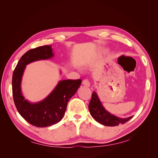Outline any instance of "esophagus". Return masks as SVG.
Returning <instances> with one entry per match:
<instances>
[{"label":"esophagus","mask_w":158,"mask_h":158,"mask_svg":"<svg viewBox=\"0 0 158 158\" xmlns=\"http://www.w3.org/2000/svg\"><path fill=\"white\" fill-rule=\"evenodd\" d=\"M82 84H83L84 85H85V86H89V85H90V84H89V80H87V79H84V80H83V81H82Z\"/></svg>","instance_id":"obj_1"}]
</instances>
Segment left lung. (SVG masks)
Wrapping results in <instances>:
<instances>
[{"instance_id":"obj_1","label":"left lung","mask_w":158,"mask_h":158,"mask_svg":"<svg viewBox=\"0 0 158 158\" xmlns=\"http://www.w3.org/2000/svg\"><path fill=\"white\" fill-rule=\"evenodd\" d=\"M88 107L91 115L97 122L105 126H118L119 124L125 123L132 118V117H131L126 118H121L109 113L103 107L95 92H94L92 94V98Z\"/></svg>"}]
</instances>
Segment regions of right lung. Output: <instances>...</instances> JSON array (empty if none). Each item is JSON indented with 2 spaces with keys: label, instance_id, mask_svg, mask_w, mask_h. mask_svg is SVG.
I'll list each match as a JSON object with an SVG mask.
<instances>
[{
  "label": "right lung",
  "instance_id": "add662e5",
  "mask_svg": "<svg viewBox=\"0 0 158 158\" xmlns=\"http://www.w3.org/2000/svg\"><path fill=\"white\" fill-rule=\"evenodd\" d=\"M50 45L36 47L26 52L16 66L12 75V95L14 104L20 115L31 125L46 127L59 122L63 117L70 99L82 83L80 79L60 81L55 89L43 101L31 103L21 93L22 76L26 65L31 62L47 59L53 56Z\"/></svg>",
  "mask_w": 158,
  "mask_h": 158
}]
</instances>
